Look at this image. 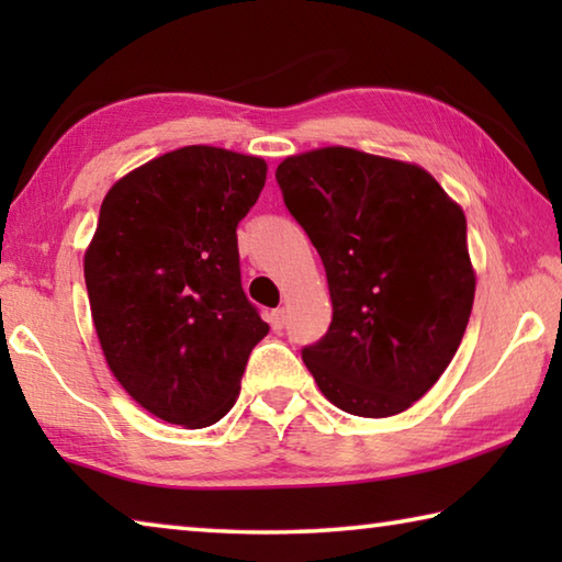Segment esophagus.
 I'll return each mask as SVG.
<instances>
[{"instance_id": "obj_1", "label": "esophagus", "mask_w": 562, "mask_h": 562, "mask_svg": "<svg viewBox=\"0 0 562 562\" xmlns=\"http://www.w3.org/2000/svg\"><path fill=\"white\" fill-rule=\"evenodd\" d=\"M284 319H288V312H284V307L272 310L270 322H272V329H274V331H280V329L284 327Z\"/></svg>"}]
</instances>
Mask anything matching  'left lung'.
Wrapping results in <instances>:
<instances>
[{
  "label": "left lung",
  "mask_w": 562,
  "mask_h": 562,
  "mask_svg": "<svg viewBox=\"0 0 562 562\" xmlns=\"http://www.w3.org/2000/svg\"><path fill=\"white\" fill-rule=\"evenodd\" d=\"M274 176L325 262L335 310L304 364L341 412H406L451 364L471 317L461 205L422 166L347 146L288 156Z\"/></svg>",
  "instance_id": "8db88e82"
}]
</instances>
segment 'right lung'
I'll list each match as a JSON object with an SVG mask.
<instances>
[{
  "instance_id": "add662e5",
  "label": "right lung",
  "mask_w": 562,
  "mask_h": 562,
  "mask_svg": "<svg viewBox=\"0 0 562 562\" xmlns=\"http://www.w3.org/2000/svg\"><path fill=\"white\" fill-rule=\"evenodd\" d=\"M265 178L258 156L186 146L119 178L101 203L83 255L93 327L116 382L168 424L221 422L270 331L243 292L235 235Z\"/></svg>"
}]
</instances>
